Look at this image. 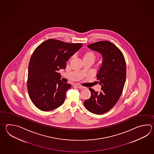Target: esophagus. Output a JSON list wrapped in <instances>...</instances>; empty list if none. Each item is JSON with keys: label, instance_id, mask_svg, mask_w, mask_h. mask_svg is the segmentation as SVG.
Wrapping results in <instances>:
<instances>
[{"label": "esophagus", "instance_id": "1", "mask_svg": "<svg viewBox=\"0 0 154 154\" xmlns=\"http://www.w3.org/2000/svg\"><path fill=\"white\" fill-rule=\"evenodd\" d=\"M76 86L78 88H85V87H84V86H81L80 85H79V84H77L76 85Z\"/></svg>", "mask_w": 154, "mask_h": 154}]
</instances>
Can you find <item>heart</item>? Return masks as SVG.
<instances>
[{
    "instance_id": "1",
    "label": "heart",
    "mask_w": 154,
    "mask_h": 154,
    "mask_svg": "<svg viewBox=\"0 0 154 154\" xmlns=\"http://www.w3.org/2000/svg\"><path fill=\"white\" fill-rule=\"evenodd\" d=\"M96 56L95 52L92 51H90V50L87 51L85 52L84 53L83 56H82L83 60H84V59H91V60H93L94 61L96 59Z\"/></svg>"
}]
</instances>
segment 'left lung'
<instances>
[{"label":"left lung","instance_id":"left-lung-1","mask_svg":"<svg viewBox=\"0 0 154 154\" xmlns=\"http://www.w3.org/2000/svg\"><path fill=\"white\" fill-rule=\"evenodd\" d=\"M88 47L102 57L96 76L101 91L98 92L89 88L91 96L84 105L88 111L102 115L113 108L121 95L126 79V63L120 49L109 41H98Z\"/></svg>","mask_w":154,"mask_h":154}]
</instances>
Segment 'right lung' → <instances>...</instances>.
Masks as SVG:
<instances>
[{"instance_id":"1","label":"right lung","mask_w":154,"mask_h":154,"mask_svg":"<svg viewBox=\"0 0 154 154\" xmlns=\"http://www.w3.org/2000/svg\"><path fill=\"white\" fill-rule=\"evenodd\" d=\"M82 43H69L49 39L36 48L29 60L27 89L33 103L43 111H50L64 102L71 85L60 80L59 69L82 47Z\"/></svg>"}]
</instances>
